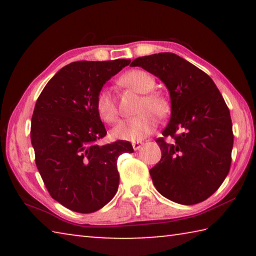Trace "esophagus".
<instances>
[{"label":"esophagus","mask_w":256,"mask_h":256,"mask_svg":"<svg viewBox=\"0 0 256 256\" xmlns=\"http://www.w3.org/2000/svg\"><path fill=\"white\" fill-rule=\"evenodd\" d=\"M142 146H144V142H141V141H136V142H133V144H132L133 149L136 150H136H138V149H140Z\"/></svg>","instance_id":"esophagus-1"}]
</instances>
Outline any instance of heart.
<instances>
[{
	"mask_svg": "<svg viewBox=\"0 0 256 256\" xmlns=\"http://www.w3.org/2000/svg\"><path fill=\"white\" fill-rule=\"evenodd\" d=\"M120 84L144 94L138 114L136 118L124 120L112 130V136L118 140L141 141L152 133L157 128L158 118H166L170 112V104L167 97L159 92H154V78L144 70H132L120 76ZM96 110L104 122L112 123L118 118V110L112 94L102 88L96 96ZM155 114H154L153 112Z\"/></svg>",
	"mask_w": 256,
	"mask_h": 256,
	"instance_id": "1",
	"label": "heart"
}]
</instances>
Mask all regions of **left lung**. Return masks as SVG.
Returning a JSON list of instances; mask_svg holds the SVG:
<instances>
[{
	"mask_svg": "<svg viewBox=\"0 0 256 256\" xmlns=\"http://www.w3.org/2000/svg\"><path fill=\"white\" fill-rule=\"evenodd\" d=\"M140 66L159 78L170 92V120L156 140L162 159L150 170L158 192L180 204L211 196L229 172L234 144L230 112L211 78L174 53L138 58Z\"/></svg>",
	"mask_w": 256,
	"mask_h": 256,
	"instance_id": "obj_1",
	"label": "left lung"
}]
</instances>
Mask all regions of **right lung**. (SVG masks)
<instances>
[{"label":"right lung","instance_id":"obj_1","mask_svg":"<svg viewBox=\"0 0 256 256\" xmlns=\"http://www.w3.org/2000/svg\"><path fill=\"white\" fill-rule=\"evenodd\" d=\"M130 60H79L56 73L42 89L32 118L36 166L50 196L80 214H92L118 192V158L133 152L128 141L99 146L106 128L96 96Z\"/></svg>","mask_w":256,"mask_h":256}]
</instances>
